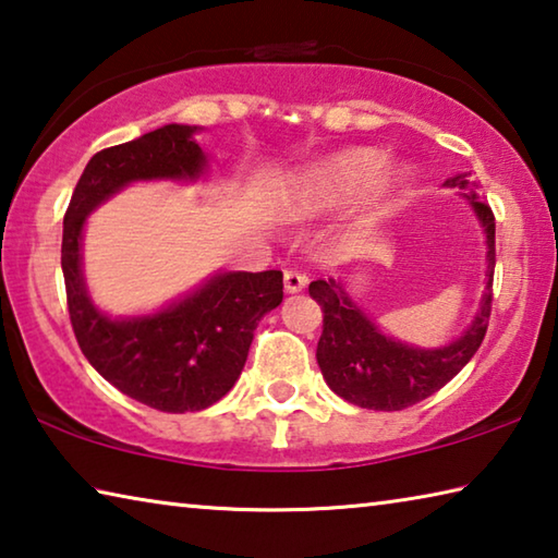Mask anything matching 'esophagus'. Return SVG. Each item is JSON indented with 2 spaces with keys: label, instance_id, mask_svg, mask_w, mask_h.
Masks as SVG:
<instances>
[{
  "label": "esophagus",
  "instance_id": "esophagus-1",
  "mask_svg": "<svg viewBox=\"0 0 558 558\" xmlns=\"http://www.w3.org/2000/svg\"><path fill=\"white\" fill-rule=\"evenodd\" d=\"M282 286H286V292H300V290H305L307 278L298 270H286L282 272Z\"/></svg>",
  "mask_w": 558,
  "mask_h": 558
}]
</instances>
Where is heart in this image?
<instances>
[{
  "label": "heart",
  "instance_id": "1",
  "mask_svg": "<svg viewBox=\"0 0 558 558\" xmlns=\"http://www.w3.org/2000/svg\"><path fill=\"white\" fill-rule=\"evenodd\" d=\"M384 169V155L376 149H349L327 162L317 165L302 179V194L307 202L327 206L362 194L379 179ZM391 184H386L389 192Z\"/></svg>",
  "mask_w": 558,
  "mask_h": 558
}]
</instances>
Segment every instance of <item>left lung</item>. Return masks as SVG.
<instances>
[{
  "instance_id": "8db88e82",
  "label": "left lung",
  "mask_w": 558,
  "mask_h": 558,
  "mask_svg": "<svg viewBox=\"0 0 558 558\" xmlns=\"http://www.w3.org/2000/svg\"><path fill=\"white\" fill-rule=\"evenodd\" d=\"M465 189L480 223L487 233V292L472 325L456 342L440 349H418L386 337L344 288L335 280L310 282V295L323 307V337L317 342V364L325 381L344 401L374 411H401L442 389L483 344L493 313L495 272V214L477 199L470 172L446 182Z\"/></svg>"
}]
</instances>
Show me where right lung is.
Listing matches in <instances>:
<instances>
[{
	"instance_id": "1",
	"label": "right lung",
	"mask_w": 558,
	"mask_h": 558,
	"mask_svg": "<svg viewBox=\"0 0 558 558\" xmlns=\"http://www.w3.org/2000/svg\"><path fill=\"white\" fill-rule=\"evenodd\" d=\"M196 128L165 125L100 149L83 169L63 216L61 268L73 335L102 379L167 413L209 409L241 376L260 317L282 302V272H219L162 313L110 319L96 310L81 270L86 216L137 179H196L206 157Z\"/></svg>"
}]
</instances>
